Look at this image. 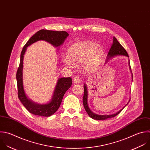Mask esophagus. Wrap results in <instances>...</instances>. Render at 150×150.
Returning a JSON list of instances; mask_svg holds the SVG:
<instances>
[{
    "mask_svg": "<svg viewBox=\"0 0 150 150\" xmlns=\"http://www.w3.org/2000/svg\"><path fill=\"white\" fill-rule=\"evenodd\" d=\"M73 81L76 83H79L81 82V79L79 76H75L73 78Z\"/></svg>",
    "mask_w": 150,
    "mask_h": 150,
    "instance_id": "1",
    "label": "esophagus"
}]
</instances>
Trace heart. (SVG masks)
<instances>
[{"label":"heart","mask_w":150,"mask_h":150,"mask_svg":"<svg viewBox=\"0 0 150 150\" xmlns=\"http://www.w3.org/2000/svg\"><path fill=\"white\" fill-rule=\"evenodd\" d=\"M102 48L92 41L75 43L68 49V57H64L62 61L67 68L81 63V69L85 72L93 70L103 57Z\"/></svg>","instance_id":"1"}]
</instances>
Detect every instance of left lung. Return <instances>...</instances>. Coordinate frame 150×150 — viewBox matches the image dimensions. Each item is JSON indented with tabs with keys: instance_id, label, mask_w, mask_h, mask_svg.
Masks as SVG:
<instances>
[{
	"instance_id": "left-lung-1",
	"label": "left lung",
	"mask_w": 150,
	"mask_h": 150,
	"mask_svg": "<svg viewBox=\"0 0 150 150\" xmlns=\"http://www.w3.org/2000/svg\"><path fill=\"white\" fill-rule=\"evenodd\" d=\"M125 56L128 58H129L127 52V51H125V49L122 46V45L119 43V42L117 40V39L114 37L113 38V42H112V45L110 49L109 52L107 55V59L105 62V63H107L110 59L116 57V56ZM129 68L130 69V71L131 72L132 74V72H131V67H130V64H129ZM83 89H84V93H83V107L85 108V111H86L87 114H88V115L92 119L95 120H105L107 119L108 118H113L115 116H117L119 113H120L121 112V111L124 108V107L128 105V104L129 103L130 99H129V101L128 102V103L122 108H121L120 111H118V112H117L115 114H109V115H99V114H96L94 112H93L91 109L89 108L88 104V88H87V86L86 85L85 83L83 85Z\"/></svg>"
}]
</instances>
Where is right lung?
<instances>
[{
    "instance_id": "add662e5",
    "label": "right lung",
    "mask_w": 150,
    "mask_h": 150,
    "mask_svg": "<svg viewBox=\"0 0 150 150\" xmlns=\"http://www.w3.org/2000/svg\"><path fill=\"white\" fill-rule=\"evenodd\" d=\"M69 34L65 31H54L42 29L34 34L23 46L21 54L19 67L16 73L18 97L26 110L31 114L42 117L53 115L61 105L64 95L72 85V79L60 78L58 79L52 97L49 103L39 104L32 101L26 95L23 83V61L27 47L39 40H44L59 49Z\"/></svg>"
}]
</instances>
